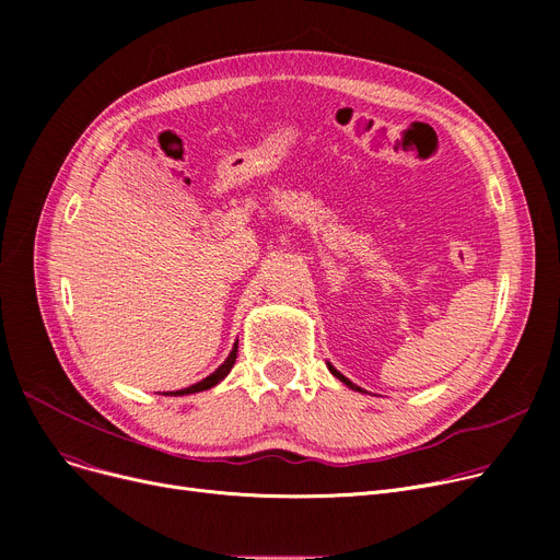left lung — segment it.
<instances>
[{
  "label": "left lung",
  "mask_w": 560,
  "mask_h": 560,
  "mask_svg": "<svg viewBox=\"0 0 560 560\" xmlns=\"http://www.w3.org/2000/svg\"><path fill=\"white\" fill-rule=\"evenodd\" d=\"M327 365H329V370H331V374H334V376H336V378H340V381H342V384H345V386H349V388H351V390H361V388H359V386H354V384H351V381H349V378H347V376H342V374H340V372H338V370H336V368H334V365H331V363H327Z\"/></svg>",
  "instance_id": "obj_1"
}]
</instances>
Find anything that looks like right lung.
Segmentation results:
<instances>
[{
  "instance_id": "add662e5",
  "label": "right lung",
  "mask_w": 560,
  "mask_h": 560,
  "mask_svg": "<svg viewBox=\"0 0 560 560\" xmlns=\"http://www.w3.org/2000/svg\"><path fill=\"white\" fill-rule=\"evenodd\" d=\"M235 357H238V342L233 345V349H231V354L226 357V361L213 372V374H209L206 378H201V381H197V384H192L190 388H184V390H176V393H163V395H192V393H201V390H209V388H213V386H218L220 381L231 372V368H233V363H235Z\"/></svg>"
}]
</instances>
